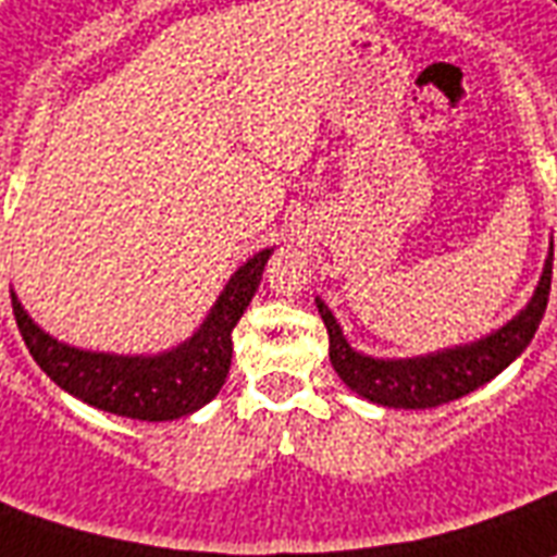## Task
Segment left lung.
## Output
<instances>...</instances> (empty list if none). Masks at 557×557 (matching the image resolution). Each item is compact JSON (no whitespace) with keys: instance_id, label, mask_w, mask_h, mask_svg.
Returning a JSON list of instances; mask_svg holds the SVG:
<instances>
[{"instance_id":"left-lung-1","label":"left lung","mask_w":557,"mask_h":557,"mask_svg":"<svg viewBox=\"0 0 557 557\" xmlns=\"http://www.w3.org/2000/svg\"><path fill=\"white\" fill-rule=\"evenodd\" d=\"M552 289V252L543 268V277L536 286L534 298L528 301L519 317L507 322L495 334L482 337L476 344L446 349L437 356L422 359H371L361 356L344 341L341 325L334 322L332 310L317 298L319 317L329 329V356L337 376L344 380L361 398L383 404V407H404V410H425L441 407L449 400L468 395L482 383L495 380L522 349L531 344V337L540 329V319L546 313Z\"/></svg>"}]
</instances>
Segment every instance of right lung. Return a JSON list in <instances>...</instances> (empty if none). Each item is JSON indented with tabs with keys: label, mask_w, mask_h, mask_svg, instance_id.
I'll list each match as a JSON object with an SVG mask.
<instances>
[{
	"label": "right lung",
	"mask_w": 557,
	"mask_h": 557,
	"mask_svg": "<svg viewBox=\"0 0 557 557\" xmlns=\"http://www.w3.org/2000/svg\"><path fill=\"white\" fill-rule=\"evenodd\" d=\"M268 256L271 250L256 252L228 280L205 325L184 346L162 356L129 359L108 352H84L41 332L14 295L11 307L26 349L57 386L108 413L129 416L141 422H169L205 407L223 388L232 364V332L259 289Z\"/></svg>",
	"instance_id": "right-lung-1"
}]
</instances>
